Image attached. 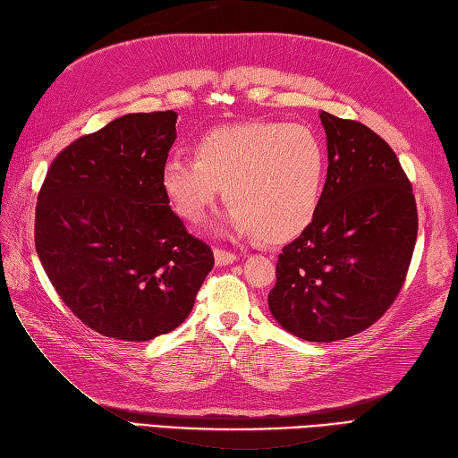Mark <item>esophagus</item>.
<instances>
[{
	"mask_svg": "<svg viewBox=\"0 0 458 458\" xmlns=\"http://www.w3.org/2000/svg\"><path fill=\"white\" fill-rule=\"evenodd\" d=\"M236 259H238L236 254H232V251L214 250V261H216V266H230V264H234Z\"/></svg>",
	"mask_w": 458,
	"mask_h": 458,
	"instance_id": "obj_1",
	"label": "esophagus"
}]
</instances>
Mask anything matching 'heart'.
I'll return each mask as SVG.
<instances>
[{
    "mask_svg": "<svg viewBox=\"0 0 458 458\" xmlns=\"http://www.w3.org/2000/svg\"><path fill=\"white\" fill-rule=\"evenodd\" d=\"M194 159L171 155L161 189L179 218L199 224L222 197L220 222L234 238L284 242L299 236L318 210L327 151L305 125L242 122L210 130L192 148Z\"/></svg>",
    "mask_w": 458,
    "mask_h": 458,
    "instance_id": "obj_1",
    "label": "heart"
}]
</instances>
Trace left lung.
<instances>
[{
  "instance_id": "obj_1",
  "label": "left lung",
  "mask_w": 458,
  "mask_h": 458,
  "mask_svg": "<svg viewBox=\"0 0 458 458\" xmlns=\"http://www.w3.org/2000/svg\"><path fill=\"white\" fill-rule=\"evenodd\" d=\"M328 171L313 222L277 259L271 315L309 343H335L374 325L405 281L417 240L411 184L364 123L320 112Z\"/></svg>"
}]
</instances>
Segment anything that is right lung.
<instances>
[{
    "instance_id": "1",
    "label": "right lung",
    "mask_w": 458,
    "mask_h": 458,
    "mask_svg": "<svg viewBox=\"0 0 458 458\" xmlns=\"http://www.w3.org/2000/svg\"><path fill=\"white\" fill-rule=\"evenodd\" d=\"M174 123L171 110L122 115L68 145L38 192L37 256L64 305L104 336L171 333L214 266L161 189Z\"/></svg>"
}]
</instances>
